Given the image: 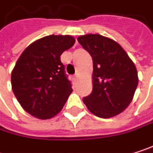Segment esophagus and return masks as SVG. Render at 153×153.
Instances as JSON below:
<instances>
[{"label": "esophagus", "instance_id": "esophagus-1", "mask_svg": "<svg viewBox=\"0 0 153 153\" xmlns=\"http://www.w3.org/2000/svg\"><path fill=\"white\" fill-rule=\"evenodd\" d=\"M78 79H79V75H78V74L74 75V81H77Z\"/></svg>", "mask_w": 153, "mask_h": 153}]
</instances>
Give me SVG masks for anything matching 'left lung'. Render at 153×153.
Wrapping results in <instances>:
<instances>
[{
  "mask_svg": "<svg viewBox=\"0 0 153 153\" xmlns=\"http://www.w3.org/2000/svg\"><path fill=\"white\" fill-rule=\"evenodd\" d=\"M78 42L93 60V89L82 100L94 115L108 119L122 112L137 88V68L115 41L100 34H86Z\"/></svg>",
  "mask_w": 153,
  "mask_h": 153,
  "instance_id": "obj_1",
  "label": "left lung"
}]
</instances>
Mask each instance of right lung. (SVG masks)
Returning a JSON list of instances; mask_svg holds the SVG:
<instances>
[{"mask_svg": "<svg viewBox=\"0 0 153 153\" xmlns=\"http://www.w3.org/2000/svg\"><path fill=\"white\" fill-rule=\"evenodd\" d=\"M71 35H48L27 47L11 73L13 93L31 115L48 120L56 115L73 92L60 56L74 45Z\"/></svg>", "mask_w": 153, "mask_h": 153, "instance_id": "add662e5", "label": "right lung"}]
</instances>
